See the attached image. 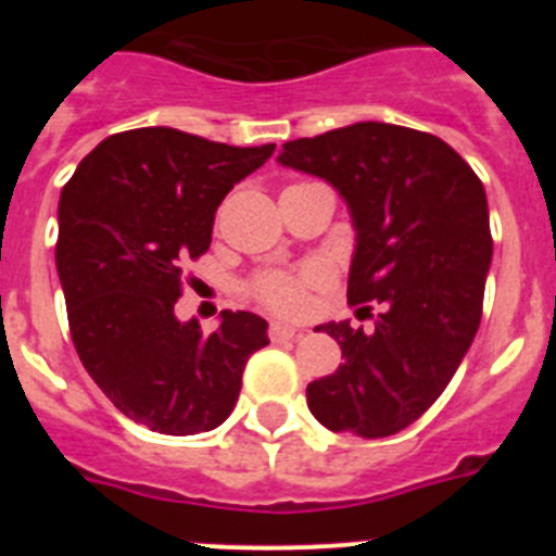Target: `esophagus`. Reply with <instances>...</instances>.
<instances>
[{"instance_id": "esophagus-1", "label": "esophagus", "mask_w": 556, "mask_h": 556, "mask_svg": "<svg viewBox=\"0 0 556 556\" xmlns=\"http://www.w3.org/2000/svg\"><path fill=\"white\" fill-rule=\"evenodd\" d=\"M301 333V328H294V326H287V323H273L269 326V339L273 342H283V339H292Z\"/></svg>"}]
</instances>
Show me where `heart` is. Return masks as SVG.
<instances>
[{
    "instance_id": "b5f03b06",
    "label": "heart",
    "mask_w": 556,
    "mask_h": 556,
    "mask_svg": "<svg viewBox=\"0 0 556 556\" xmlns=\"http://www.w3.org/2000/svg\"><path fill=\"white\" fill-rule=\"evenodd\" d=\"M308 281L312 275L306 273H267L253 283V292L273 312L294 314L303 308Z\"/></svg>"
}]
</instances>
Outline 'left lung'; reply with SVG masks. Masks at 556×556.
<instances>
[{"label": "left lung", "instance_id": "1", "mask_svg": "<svg viewBox=\"0 0 556 556\" xmlns=\"http://www.w3.org/2000/svg\"><path fill=\"white\" fill-rule=\"evenodd\" d=\"M278 164L345 200L356 230L348 303L378 308L370 333L320 326L345 362L306 387L308 409L331 431L397 434L443 395L479 331L493 262L484 186L443 139L387 122L287 141Z\"/></svg>", "mask_w": 556, "mask_h": 556}]
</instances>
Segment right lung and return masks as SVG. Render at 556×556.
I'll use <instances>...</instances> for the list:
<instances>
[{"label": "right lung", "mask_w": 556, "mask_h": 556, "mask_svg": "<svg viewBox=\"0 0 556 556\" xmlns=\"http://www.w3.org/2000/svg\"><path fill=\"white\" fill-rule=\"evenodd\" d=\"M273 150L139 127L100 141L63 186L55 264L72 342L111 404L147 429H217L250 353L269 342L258 314L223 312L205 337L198 320L175 317V303L225 194Z\"/></svg>", "instance_id": "obj_1"}]
</instances>
